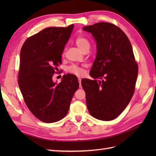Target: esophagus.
Instances as JSON below:
<instances>
[{
  "instance_id": "34e87169",
  "label": "esophagus",
  "mask_w": 156,
  "mask_h": 156,
  "mask_svg": "<svg viewBox=\"0 0 156 156\" xmlns=\"http://www.w3.org/2000/svg\"><path fill=\"white\" fill-rule=\"evenodd\" d=\"M78 82H79V84H80V87H81V78H78Z\"/></svg>"
}]
</instances>
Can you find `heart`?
I'll return each mask as SVG.
<instances>
[{"mask_svg":"<svg viewBox=\"0 0 156 156\" xmlns=\"http://www.w3.org/2000/svg\"><path fill=\"white\" fill-rule=\"evenodd\" d=\"M76 44L81 51H84L90 49V43L87 39L83 37H78L76 39ZM68 71L71 74L77 76H82L84 74V69L78 65H72L69 66Z\"/></svg>","mask_w":156,"mask_h":156,"instance_id":"1","label":"heart"}]
</instances>
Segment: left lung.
Returning a JSON list of instances; mask_svg holds the SVG:
<instances>
[{"label": "left lung", "mask_w": 156, "mask_h": 156, "mask_svg": "<svg viewBox=\"0 0 156 156\" xmlns=\"http://www.w3.org/2000/svg\"><path fill=\"white\" fill-rule=\"evenodd\" d=\"M83 30L92 35L97 49L90 72L94 80H81L88 110L99 120H113L127 107L135 92L138 66L133 48L125 33L112 23H97Z\"/></svg>", "instance_id": "obj_1"}]
</instances>
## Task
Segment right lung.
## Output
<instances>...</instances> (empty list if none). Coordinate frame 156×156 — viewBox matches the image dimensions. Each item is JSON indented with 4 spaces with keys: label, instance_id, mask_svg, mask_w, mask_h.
Masks as SVG:
<instances>
[{
    "label": "right lung",
    "instance_id": "obj_1",
    "mask_svg": "<svg viewBox=\"0 0 156 156\" xmlns=\"http://www.w3.org/2000/svg\"><path fill=\"white\" fill-rule=\"evenodd\" d=\"M74 28L48 27L26 39L20 54L18 84L32 114L45 122L67 115L79 82L74 74L64 75L59 83L52 77L62 64V54Z\"/></svg>",
    "mask_w": 156,
    "mask_h": 156
}]
</instances>
